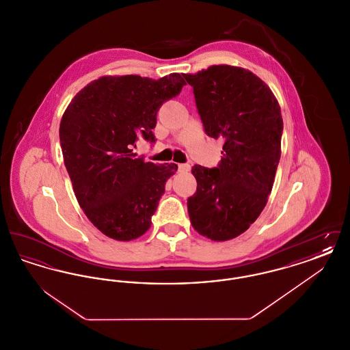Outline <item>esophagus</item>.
I'll use <instances>...</instances> for the list:
<instances>
[{
  "label": "esophagus",
  "mask_w": 350,
  "mask_h": 350,
  "mask_svg": "<svg viewBox=\"0 0 350 350\" xmlns=\"http://www.w3.org/2000/svg\"><path fill=\"white\" fill-rule=\"evenodd\" d=\"M190 165L189 164H178V172H189Z\"/></svg>",
  "instance_id": "esophagus-1"
}]
</instances>
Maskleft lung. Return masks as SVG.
Returning a JSON list of instances; mask_svg holds the SVG:
<instances>
[{
    "mask_svg": "<svg viewBox=\"0 0 350 350\" xmlns=\"http://www.w3.org/2000/svg\"><path fill=\"white\" fill-rule=\"evenodd\" d=\"M211 137H221L215 167L194 165L197 191L187 198L196 231L214 241L245 232L260 217L281 157V107L267 83L244 68L213 66L183 75Z\"/></svg>",
    "mask_w": 350,
    "mask_h": 350,
    "instance_id": "8db88e82",
    "label": "left lung"
}]
</instances>
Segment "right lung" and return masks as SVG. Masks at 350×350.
<instances>
[{
  "instance_id": "right-lung-1",
  "label": "right lung",
  "mask_w": 350,
  "mask_h": 350,
  "mask_svg": "<svg viewBox=\"0 0 350 350\" xmlns=\"http://www.w3.org/2000/svg\"><path fill=\"white\" fill-rule=\"evenodd\" d=\"M178 73L159 80L106 76L79 92L60 122V146L75 196L88 219L114 240L147 232L176 164L136 156L137 139L154 143L157 111L183 90Z\"/></svg>"
}]
</instances>
